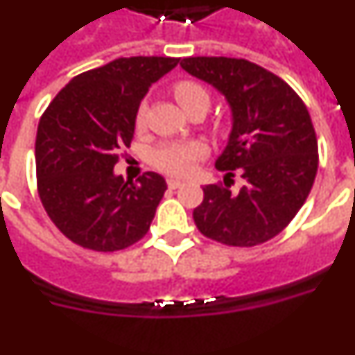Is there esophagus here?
<instances>
[{
	"label": "esophagus",
	"instance_id": "obj_1",
	"mask_svg": "<svg viewBox=\"0 0 355 355\" xmlns=\"http://www.w3.org/2000/svg\"><path fill=\"white\" fill-rule=\"evenodd\" d=\"M167 184H168V188H171V190H175V188H180L181 184H183V181H180V180H167Z\"/></svg>",
	"mask_w": 355,
	"mask_h": 355
}]
</instances>
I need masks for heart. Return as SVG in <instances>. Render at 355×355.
Here are the masks:
<instances>
[{
	"label": "heart",
	"mask_w": 355,
	"mask_h": 355,
	"mask_svg": "<svg viewBox=\"0 0 355 355\" xmlns=\"http://www.w3.org/2000/svg\"><path fill=\"white\" fill-rule=\"evenodd\" d=\"M172 94L188 115H205L211 103L209 90L202 83L193 80L178 81L172 87ZM135 126L139 131L146 128V106H140L135 115ZM206 153L208 150H206L205 144L196 142V140L193 142H167L156 147L150 162L158 171L165 172V174L183 178L196 168V165L205 158Z\"/></svg>",
	"instance_id": "heart-1"
}]
</instances>
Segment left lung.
Segmentation results:
<instances>
[{
    "label": "left lung",
    "mask_w": 355,
    "mask_h": 355,
    "mask_svg": "<svg viewBox=\"0 0 355 355\" xmlns=\"http://www.w3.org/2000/svg\"><path fill=\"white\" fill-rule=\"evenodd\" d=\"M181 67L227 99L233 131L216 168L224 184H206L193 209L197 229L229 247H254L277 236L299 213L315 183L318 142L299 94L274 72L243 58L190 56ZM238 168L246 183L231 191Z\"/></svg>",
    "instance_id": "8db88e82"
}]
</instances>
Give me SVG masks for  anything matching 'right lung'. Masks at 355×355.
<instances>
[{"label": "right lung", "mask_w": 355, "mask_h": 355, "mask_svg": "<svg viewBox=\"0 0 355 355\" xmlns=\"http://www.w3.org/2000/svg\"><path fill=\"white\" fill-rule=\"evenodd\" d=\"M180 64L171 56L117 58L72 78L42 114L35 165L40 202L65 238L115 252L147 234L167 183L156 172L114 174L130 147L149 87Z\"/></svg>", "instance_id": "add662e5"}]
</instances>
